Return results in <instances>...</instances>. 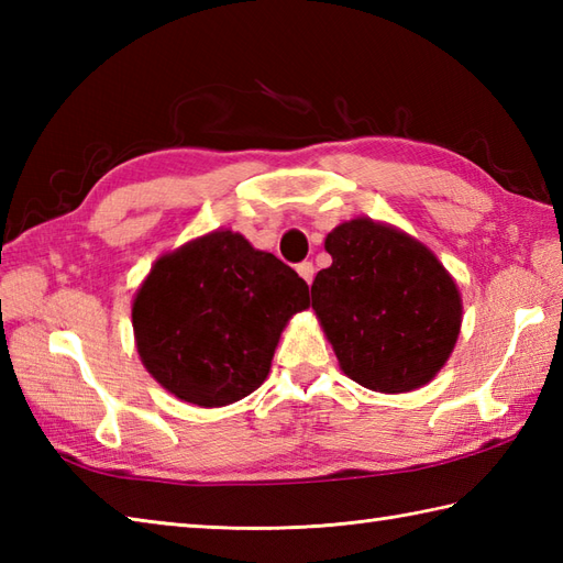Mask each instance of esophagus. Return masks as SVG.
<instances>
[{"label": "esophagus", "instance_id": "esophagus-1", "mask_svg": "<svg viewBox=\"0 0 563 563\" xmlns=\"http://www.w3.org/2000/svg\"><path fill=\"white\" fill-rule=\"evenodd\" d=\"M297 273H300V278L309 285L314 278V266L309 261H302V263H297Z\"/></svg>", "mask_w": 563, "mask_h": 563}]
</instances>
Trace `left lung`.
<instances>
[{"mask_svg": "<svg viewBox=\"0 0 563 563\" xmlns=\"http://www.w3.org/2000/svg\"><path fill=\"white\" fill-rule=\"evenodd\" d=\"M327 251L312 307L343 373L387 394L433 379L462 324L457 285L433 251L367 218L339 224Z\"/></svg>", "mask_w": 563, "mask_h": 563, "instance_id": "obj_1", "label": "left lung"}]
</instances>
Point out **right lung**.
Segmentation results:
<instances>
[{"instance_id": "add662e5", "label": "right lung", "mask_w": 563, "mask_h": 563, "mask_svg": "<svg viewBox=\"0 0 563 563\" xmlns=\"http://www.w3.org/2000/svg\"><path fill=\"white\" fill-rule=\"evenodd\" d=\"M307 283L242 234L212 232L162 256L133 302L142 363L164 389L198 406L244 399L266 379Z\"/></svg>"}]
</instances>
